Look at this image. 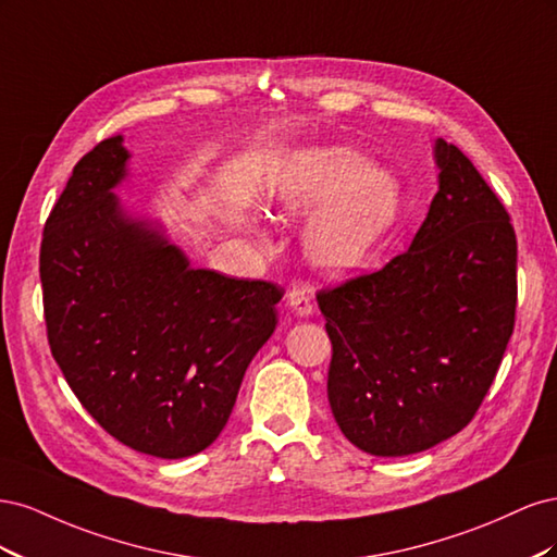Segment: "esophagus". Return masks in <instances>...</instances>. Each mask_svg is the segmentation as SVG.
<instances>
[{"mask_svg":"<svg viewBox=\"0 0 557 557\" xmlns=\"http://www.w3.org/2000/svg\"><path fill=\"white\" fill-rule=\"evenodd\" d=\"M288 307L295 315L305 318L313 311V301H311V295L307 290H299V288H293L288 290Z\"/></svg>","mask_w":557,"mask_h":557,"instance_id":"esophagus-1","label":"esophagus"}]
</instances>
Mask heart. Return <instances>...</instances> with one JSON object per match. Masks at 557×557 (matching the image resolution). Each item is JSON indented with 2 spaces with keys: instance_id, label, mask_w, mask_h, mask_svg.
Wrapping results in <instances>:
<instances>
[{
  "instance_id": "heart-1",
  "label": "heart",
  "mask_w": 557,
  "mask_h": 557,
  "mask_svg": "<svg viewBox=\"0 0 557 557\" xmlns=\"http://www.w3.org/2000/svg\"><path fill=\"white\" fill-rule=\"evenodd\" d=\"M397 207L393 176L344 146L297 153L276 197V209L288 218L321 210L305 232V250L315 269L332 276L348 274L364 262L393 225Z\"/></svg>"
}]
</instances>
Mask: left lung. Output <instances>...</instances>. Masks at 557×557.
Here are the masks:
<instances>
[{
    "label": "left lung",
    "instance_id": "obj_1",
    "mask_svg": "<svg viewBox=\"0 0 557 557\" xmlns=\"http://www.w3.org/2000/svg\"><path fill=\"white\" fill-rule=\"evenodd\" d=\"M440 193L409 250L315 295L332 342L327 399L360 450L397 458L458 434L516 323V232L458 146L436 139Z\"/></svg>",
    "mask_w": 557,
    "mask_h": 557
}]
</instances>
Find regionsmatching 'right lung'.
<instances>
[{
	"label": "right lung",
	"instance_id": "1",
	"mask_svg": "<svg viewBox=\"0 0 557 557\" xmlns=\"http://www.w3.org/2000/svg\"><path fill=\"white\" fill-rule=\"evenodd\" d=\"M123 137L83 156L50 211L39 274L50 352L74 395L125 446L188 458L223 432L283 290L193 269L111 193Z\"/></svg>",
	"mask_w": 557,
	"mask_h": 557
}]
</instances>
